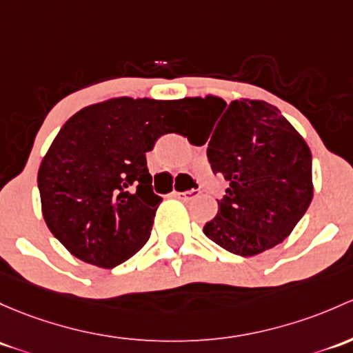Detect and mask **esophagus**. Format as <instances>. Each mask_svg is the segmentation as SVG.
<instances>
[{
  "label": "esophagus",
  "instance_id": "34e87169",
  "mask_svg": "<svg viewBox=\"0 0 353 353\" xmlns=\"http://www.w3.org/2000/svg\"><path fill=\"white\" fill-rule=\"evenodd\" d=\"M201 194V191L199 189H191V191H186V192H174V196H176L177 199H183V201H191V199L198 198V196Z\"/></svg>",
  "mask_w": 353,
  "mask_h": 353
}]
</instances>
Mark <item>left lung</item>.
<instances>
[{
	"label": "left lung",
	"mask_w": 353,
	"mask_h": 353,
	"mask_svg": "<svg viewBox=\"0 0 353 353\" xmlns=\"http://www.w3.org/2000/svg\"><path fill=\"white\" fill-rule=\"evenodd\" d=\"M188 117L210 120L213 174L230 183L218 214L203 228L225 250L252 257L284 242L313 199L311 152L303 137L265 101L186 98ZM189 139V135H188Z\"/></svg>",
	"instance_id": "1"
}]
</instances>
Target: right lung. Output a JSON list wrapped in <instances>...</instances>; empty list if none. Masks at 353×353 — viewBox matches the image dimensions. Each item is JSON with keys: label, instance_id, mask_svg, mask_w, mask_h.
I'll use <instances>...</instances> for the list:
<instances>
[{"label": "right lung", "instance_id": "obj_1", "mask_svg": "<svg viewBox=\"0 0 353 353\" xmlns=\"http://www.w3.org/2000/svg\"><path fill=\"white\" fill-rule=\"evenodd\" d=\"M184 118L183 99L118 98L65 121L37 181L46 223L74 257L113 269L147 243L162 198L145 154Z\"/></svg>", "mask_w": 353, "mask_h": 353}]
</instances>
